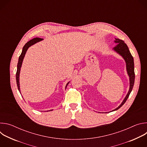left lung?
<instances>
[{
  "instance_id": "1",
  "label": "left lung",
  "mask_w": 147,
  "mask_h": 147,
  "mask_svg": "<svg viewBox=\"0 0 147 147\" xmlns=\"http://www.w3.org/2000/svg\"><path fill=\"white\" fill-rule=\"evenodd\" d=\"M115 42L117 43V44L115 47L113 48V50L116 51L117 53H118L119 55H120L124 59L125 63H126V69L128 75L130 77V88L127 95L125 96L122 103L120 105V106H119L116 109L113 110L112 111H115L119 109L120 107H121L123 105L125 101L127 100L133 90L135 80L134 59L127 45L124 43V42L123 40L119 39L118 38H115Z\"/></svg>"
}]
</instances>
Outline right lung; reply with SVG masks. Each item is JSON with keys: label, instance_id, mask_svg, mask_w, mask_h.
<instances>
[{"label": "right lung", "instance_id": "obj_1", "mask_svg": "<svg viewBox=\"0 0 147 147\" xmlns=\"http://www.w3.org/2000/svg\"><path fill=\"white\" fill-rule=\"evenodd\" d=\"M43 39L40 38H33L32 39L30 40V41H28V42H27L25 45L24 46L23 48V51L22 53H21L20 56H19L18 58V64H17V72H16V82H17V87H18V90L20 92V82H19V76H20V69H21V67H22V63H23V59L25 56V55L26 53V52L27 51V49H28L29 47H30L31 45L36 44V42H38L42 40ZM69 82L67 84V85L66 86V88L67 86V85L69 84ZM52 111V110H51Z\"/></svg>", "mask_w": 147, "mask_h": 147}]
</instances>
